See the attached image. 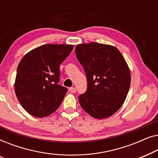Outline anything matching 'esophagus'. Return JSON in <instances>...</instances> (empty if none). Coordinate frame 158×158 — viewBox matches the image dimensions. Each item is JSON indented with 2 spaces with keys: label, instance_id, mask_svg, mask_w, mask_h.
I'll list each match as a JSON object with an SVG mask.
<instances>
[{
  "label": "esophagus",
  "instance_id": "1",
  "mask_svg": "<svg viewBox=\"0 0 158 158\" xmlns=\"http://www.w3.org/2000/svg\"><path fill=\"white\" fill-rule=\"evenodd\" d=\"M69 90H70L71 93H73V94H74V93L76 92V88H74V87L70 88H69Z\"/></svg>",
  "mask_w": 158,
  "mask_h": 158
}]
</instances>
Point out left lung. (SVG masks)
<instances>
[{
	"instance_id": "8db88e82",
	"label": "left lung",
	"mask_w": 158,
	"mask_h": 158,
	"mask_svg": "<svg viewBox=\"0 0 158 158\" xmlns=\"http://www.w3.org/2000/svg\"><path fill=\"white\" fill-rule=\"evenodd\" d=\"M75 54L88 81L87 90L79 96L80 104L93 117H109L128 94L131 74L126 60L116 47L96 42L77 44Z\"/></svg>"
}]
</instances>
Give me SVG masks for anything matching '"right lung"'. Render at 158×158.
Masks as SVG:
<instances>
[{
    "label": "right lung",
    "instance_id": "1",
    "mask_svg": "<svg viewBox=\"0 0 158 158\" xmlns=\"http://www.w3.org/2000/svg\"><path fill=\"white\" fill-rule=\"evenodd\" d=\"M73 49L71 44H44L21 59L17 68L15 93L29 114L45 117L61 104L68 89L58 85L60 65Z\"/></svg>",
    "mask_w": 158,
    "mask_h": 158
}]
</instances>
